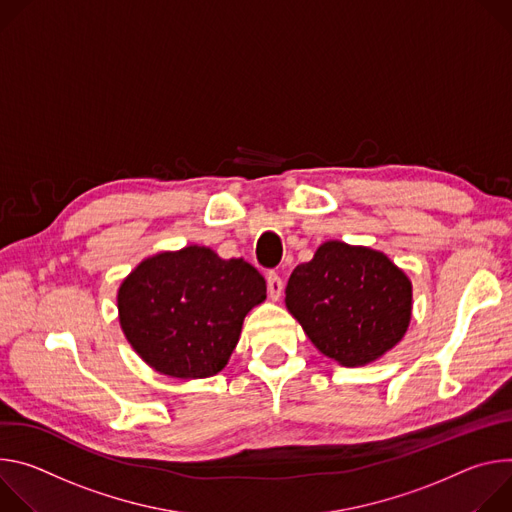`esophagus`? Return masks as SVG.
Returning a JSON list of instances; mask_svg holds the SVG:
<instances>
[{
	"mask_svg": "<svg viewBox=\"0 0 512 512\" xmlns=\"http://www.w3.org/2000/svg\"><path fill=\"white\" fill-rule=\"evenodd\" d=\"M266 285H268V297L272 301H278L282 297V287H285V285H282V278L276 272H270L266 276Z\"/></svg>",
	"mask_w": 512,
	"mask_h": 512,
	"instance_id": "1",
	"label": "esophagus"
}]
</instances>
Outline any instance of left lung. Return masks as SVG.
<instances>
[{
    "label": "left lung",
    "instance_id": "obj_1",
    "mask_svg": "<svg viewBox=\"0 0 512 512\" xmlns=\"http://www.w3.org/2000/svg\"><path fill=\"white\" fill-rule=\"evenodd\" d=\"M285 295L313 346L348 368L382 358L411 323V278L368 246L323 242L313 260L293 270Z\"/></svg>",
    "mask_w": 512,
    "mask_h": 512
}]
</instances>
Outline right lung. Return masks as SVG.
<instances>
[{
  "mask_svg": "<svg viewBox=\"0 0 512 512\" xmlns=\"http://www.w3.org/2000/svg\"><path fill=\"white\" fill-rule=\"evenodd\" d=\"M264 299L266 280L252 264L191 244L144 258L122 280L118 315L152 370L195 380L227 366L246 315Z\"/></svg>",
  "mask_w": 512,
  "mask_h": 512,
  "instance_id": "obj_1",
  "label": "right lung"
}]
</instances>
